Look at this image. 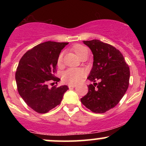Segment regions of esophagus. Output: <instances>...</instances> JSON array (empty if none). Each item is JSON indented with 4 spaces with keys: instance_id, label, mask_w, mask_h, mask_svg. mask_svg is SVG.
<instances>
[{
    "instance_id": "esophagus-1",
    "label": "esophagus",
    "mask_w": 146,
    "mask_h": 146,
    "mask_svg": "<svg viewBox=\"0 0 146 146\" xmlns=\"http://www.w3.org/2000/svg\"><path fill=\"white\" fill-rule=\"evenodd\" d=\"M76 86L75 84H68V88H74V87Z\"/></svg>"
}]
</instances>
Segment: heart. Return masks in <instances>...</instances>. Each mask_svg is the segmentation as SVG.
I'll use <instances>...</instances> for the list:
<instances>
[{
	"instance_id": "b5f03b06",
	"label": "heart",
	"mask_w": 146,
	"mask_h": 146,
	"mask_svg": "<svg viewBox=\"0 0 146 146\" xmlns=\"http://www.w3.org/2000/svg\"><path fill=\"white\" fill-rule=\"evenodd\" d=\"M73 51L79 58H81L88 53V49L84 46L81 44H76L73 47ZM62 62V53H60L58 58V65H61ZM85 76V71L82 68H71L65 71L63 73L62 79L64 82L69 84H76L80 82Z\"/></svg>"
}]
</instances>
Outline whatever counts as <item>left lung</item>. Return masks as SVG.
Masks as SVG:
<instances>
[{"label":"left lung","instance_id":"1","mask_svg":"<svg viewBox=\"0 0 146 146\" xmlns=\"http://www.w3.org/2000/svg\"><path fill=\"white\" fill-rule=\"evenodd\" d=\"M83 42L93 55V68L88 77L93 84L88 85V93L80 100L93 113H106L119 102L128 89L130 68L121 52L112 45L99 40Z\"/></svg>","mask_w":146,"mask_h":146}]
</instances>
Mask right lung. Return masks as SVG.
Returning <instances> with one entry per match:
<instances>
[{"instance_id":"add662e5","label":"right lung","mask_w":146,"mask_h":146,"mask_svg":"<svg viewBox=\"0 0 146 146\" xmlns=\"http://www.w3.org/2000/svg\"><path fill=\"white\" fill-rule=\"evenodd\" d=\"M68 42L48 41L29 50L22 57L16 72L18 91L31 108L38 113H46L59 105L68 89L66 85L48 87L55 78L58 58Z\"/></svg>"}]
</instances>
